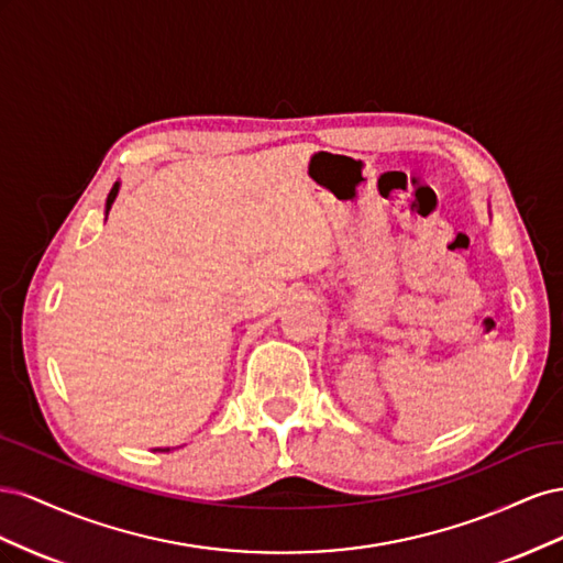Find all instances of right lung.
Masks as SVG:
<instances>
[{"label":"right lung","mask_w":563,"mask_h":563,"mask_svg":"<svg viewBox=\"0 0 563 563\" xmlns=\"http://www.w3.org/2000/svg\"><path fill=\"white\" fill-rule=\"evenodd\" d=\"M117 190H119V183H114V185H112V190H110V195H108V211H110L112 201H114V197H117ZM157 451H168V449H157Z\"/></svg>","instance_id":"add662e5"}]
</instances>
